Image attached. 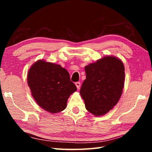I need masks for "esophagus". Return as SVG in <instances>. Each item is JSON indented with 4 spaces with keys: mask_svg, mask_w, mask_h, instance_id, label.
<instances>
[{
    "mask_svg": "<svg viewBox=\"0 0 152 152\" xmlns=\"http://www.w3.org/2000/svg\"><path fill=\"white\" fill-rule=\"evenodd\" d=\"M75 85H76V88H77V89H79L80 88V86H81V84H80V82H76Z\"/></svg>",
    "mask_w": 152,
    "mask_h": 152,
    "instance_id": "obj_1",
    "label": "esophagus"
}]
</instances>
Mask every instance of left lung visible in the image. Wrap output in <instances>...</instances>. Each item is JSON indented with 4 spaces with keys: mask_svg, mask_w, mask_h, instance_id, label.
<instances>
[{
    "mask_svg": "<svg viewBox=\"0 0 152 152\" xmlns=\"http://www.w3.org/2000/svg\"><path fill=\"white\" fill-rule=\"evenodd\" d=\"M86 79L80 95L87 110L93 115L106 114L120 99L125 81V68L122 61L107 56L85 66Z\"/></svg>",
    "mask_w": 152,
    "mask_h": 152,
    "instance_id": "obj_1",
    "label": "left lung"
}]
</instances>
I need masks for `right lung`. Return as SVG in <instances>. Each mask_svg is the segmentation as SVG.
Listing matches in <instances>:
<instances>
[{
	"label": "right lung",
	"instance_id": "1",
	"mask_svg": "<svg viewBox=\"0 0 152 152\" xmlns=\"http://www.w3.org/2000/svg\"><path fill=\"white\" fill-rule=\"evenodd\" d=\"M27 83L37 104L51 114L64 110L68 99L77 89L65 69L42 59L28 70Z\"/></svg>",
	"mask_w": 152,
	"mask_h": 152
}]
</instances>
